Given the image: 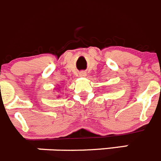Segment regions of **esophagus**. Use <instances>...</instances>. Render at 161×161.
<instances>
[{"label":"esophagus","mask_w":161,"mask_h":161,"mask_svg":"<svg viewBox=\"0 0 161 161\" xmlns=\"http://www.w3.org/2000/svg\"><path fill=\"white\" fill-rule=\"evenodd\" d=\"M80 76H86V73H85V72H84V71H82L81 73H80Z\"/></svg>","instance_id":"esophagus-1"}]
</instances>
